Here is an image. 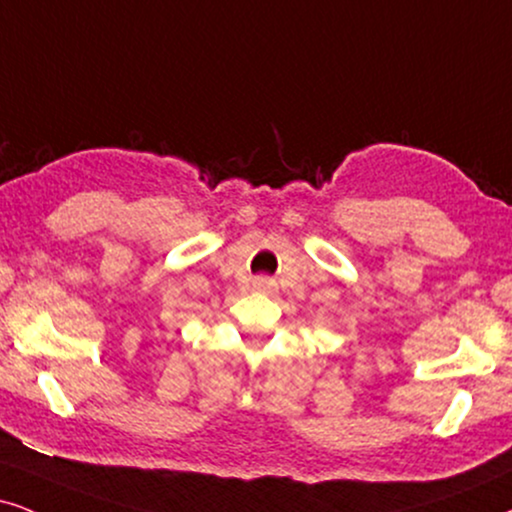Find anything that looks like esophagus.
<instances>
[{"instance_id":"esophagus-1","label":"esophagus","mask_w":512,"mask_h":512,"mask_svg":"<svg viewBox=\"0 0 512 512\" xmlns=\"http://www.w3.org/2000/svg\"><path fill=\"white\" fill-rule=\"evenodd\" d=\"M252 286H255L257 290H271V288H274V281H271V278H267V276H260V278H255V281H252Z\"/></svg>"}]
</instances>
